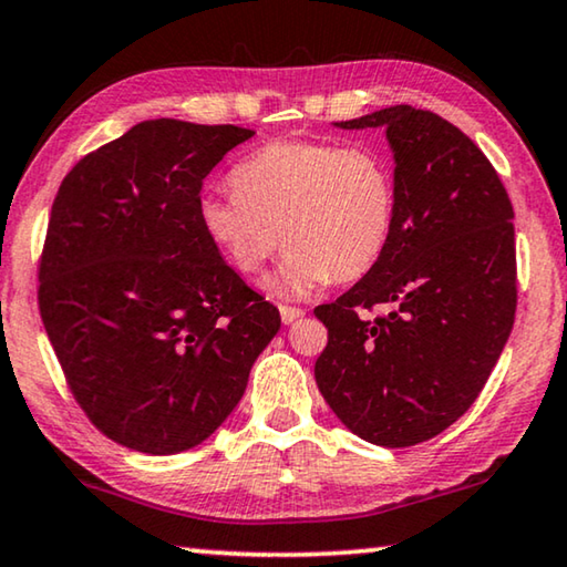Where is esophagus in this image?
<instances>
[{"label":"esophagus","mask_w":567,"mask_h":567,"mask_svg":"<svg viewBox=\"0 0 567 567\" xmlns=\"http://www.w3.org/2000/svg\"><path fill=\"white\" fill-rule=\"evenodd\" d=\"M278 311H281L284 324H293L299 317H303V309L301 307H291V303H281V307H278Z\"/></svg>","instance_id":"34e87169"}]
</instances>
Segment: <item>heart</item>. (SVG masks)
Returning a JSON list of instances; mask_svg holds the SVG:
<instances>
[{"instance_id": "1", "label": "heart", "mask_w": 567, "mask_h": 567, "mask_svg": "<svg viewBox=\"0 0 567 567\" xmlns=\"http://www.w3.org/2000/svg\"><path fill=\"white\" fill-rule=\"evenodd\" d=\"M233 188L199 202L204 235L245 276L286 245L274 284L286 297L358 281L396 233V168L375 145L274 141L237 163Z\"/></svg>"}]
</instances>
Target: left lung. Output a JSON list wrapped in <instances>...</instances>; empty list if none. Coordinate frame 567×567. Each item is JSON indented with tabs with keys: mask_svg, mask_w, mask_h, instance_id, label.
<instances>
[{
	"mask_svg": "<svg viewBox=\"0 0 567 567\" xmlns=\"http://www.w3.org/2000/svg\"><path fill=\"white\" fill-rule=\"evenodd\" d=\"M385 127L396 233L371 274L315 315V379L338 420L373 445L437 437L478 399L516 311L514 209L496 168L453 122L409 104L338 122ZM389 316L367 315L375 306Z\"/></svg>",
	"mask_w": 567,
	"mask_h": 567,
	"instance_id": "1",
	"label": "left lung"
}]
</instances>
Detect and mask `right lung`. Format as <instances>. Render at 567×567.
<instances>
[{
    "mask_svg": "<svg viewBox=\"0 0 567 567\" xmlns=\"http://www.w3.org/2000/svg\"><path fill=\"white\" fill-rule=\"evenodd\" d=\"M256 135L147 120L73 166L38 264V307L96 430L137 453L199 445L281 327L199 223L204 178Z\"/></svg>",
    "mask_w": 567,
    "mask_h": 567,
    "instance_id": "obj_1",
    "label": "right lung"
}]
</instances>
